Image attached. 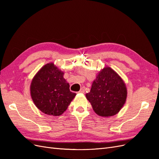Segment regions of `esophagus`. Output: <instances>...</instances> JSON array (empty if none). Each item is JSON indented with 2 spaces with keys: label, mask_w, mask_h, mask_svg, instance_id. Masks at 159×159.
<instances>
[{
  "label": "esophagus",
  "mask_w": 159,
  "mask_h": 159,
  "mask_svg": "<svg viewBox=\"0 0 159 159\" xmlns=\"http://www.w3.org/2000/svg\"><path fill=\"white\" fill-rule=\"evenodd\" d=\"M84 92H85V88H84V87L81 88V89H80V91H79V93H84Z\"/></svg>",
  "instance_id": "34e87169"
}]
</instances>
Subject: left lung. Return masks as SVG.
Returning <instances> with one entry per match:
<instances>
[{
  "label": "left lung",
  "instance_id": "8db88e82",
  "mask_svg": "<svg viewBox=\"0 0 159 159\" xmlns=\"http://www.w3.org/2000/svg\"><path fill=\"white\" fill-rule=\"evenodd\" d=\"M127 95L125 84L109 67L99 72L90 92L85 94L95 113L105 117L119 113L126 102Z\"/></svg>",
  "mask_w": 159,
  "mask_h": 159
}]
</instances>
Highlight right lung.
I'll list each match as a JSON object with an SVG mask.
<instances>
[{"label":"right lung","mask_w":159,"mask_h":159,"mask_svg":"<svg viewBox=\"0 0 159 159\" xmlns=\"http://www.w3.org/2000/svg\"><path fill=\"white\" fill-rule=\"evenodd\" d=\"M64 74L54 64L49 63L43 66L32 79L31 98L37 108L45 114L61 115L76 95L70 91Z\"/></svg>","instance_id":"add662e5"}]
</instances>
